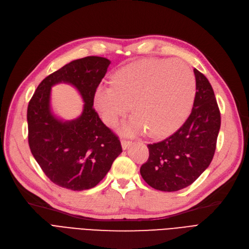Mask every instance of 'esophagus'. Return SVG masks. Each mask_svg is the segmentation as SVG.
Listing matches in <instances>:
<instances>
[{
  "label": "esophagus",
  "instance_id": "1",
  "mask_svg": "<svg viewBox=\"0 0 249 249\" xmlns=\"http://www.w3.org/2000/svg\"><path fill=\"white\" fill-rule=\"evenodd\" d=\"M131 142H129V140H126V139H122L121 140V145H122V148L123 149H127L129 146L131 145Z\"/></svg>",
  "mask_w": 249,
  "mask_h": 249
}]
</instances>
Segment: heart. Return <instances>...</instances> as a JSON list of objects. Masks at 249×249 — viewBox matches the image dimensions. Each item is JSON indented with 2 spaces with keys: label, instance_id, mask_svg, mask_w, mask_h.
Returning <instances> with one entry per match:
<instances>
[{
  "label": "heart",
  "instance_id": "heart-1",
  "mask_svg": "<svg viewBox=\"0 0 249 249\" xmlns=\"http://www.w3.org/2000/svg\"><path fill=\"white\" fill-rule=\"evenodd\" d=\"M112 86L102 85L94 105L103 120L113 125L130 105L134 114L122 128L126 134L167 136L189 115L196 91L194 73L181 60H144L119 69Z\"/></svg>",
  "mask_w": 249,
  "mask_h": 249
}]
</instances>
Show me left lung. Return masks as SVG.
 I'll use <instances>...</instances> for the list:
<instances>
[{
	"label": "left lung",
	"mask_w": 249,
	"mask_h": 249,
	"mask_svg": "<svg viewBox=\"0 0 249 249\" xmlns=\"http://www.w3.org/2000/svg\"><path fill=\"white\" fill-rule=\"evenodd\" d=\"M196 92L185 123L163 142L148 144L149 157L140 174L149 186L177 191L196 181L213 158L221 115L208 78L196 68Z\"/></svg>",
	"instance_id": "8db88e82"
}]
</instances>
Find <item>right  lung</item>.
Returning a JSON list of instances; mask_svg holds the SVG:
<instances>
[{"label":"right lung","mask_w":249,"mask_h":249,"mask_svg":"<svg viewBox=\"0 0 249 249\" xmlns=\"http://www.w3.org/2000/svg\"><path fill=\"white\" fill-rule=\"evenodd\" d=\"M111 61L85 57L66 64L42 80L27 107L28 143L32 156L55 184L81 191L103 180L122 153L120 140L93 109V99ZM58 83L78 89L85 103L82 115L64 122L51 111L50 90Z\"/></svg>","instance_id":"add662e5"}]
</instances>
